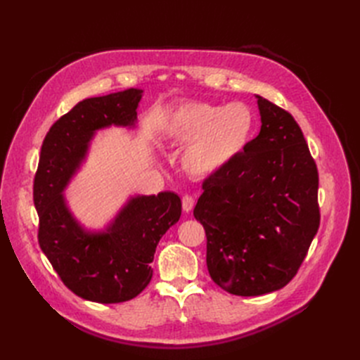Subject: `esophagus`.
I'll use <instances>...</instances> for the list:
<instances>
[{
	"mask_svg": "<svg viewBox=\"0 0 360 360\" xmlns=\"http://www.w3.org/2000/svg\"><path fill=\"white\" fill-rule=\"evenodd\" d=\"M181 202H183V210H184V212H186V213L192 212L193 205H195V200H193V197H191V195H184L183 200H181Z\"/></svg>",
	"mask_w": 360,
	"mask_h": 360,
	"instance_id": "34e87169",
	"label": "esophagus"
}]
</instances>
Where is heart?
Masks as SVG:
<instances>
[{
  "mask_svg": "<svg viewBox=\"0 0 360 360\" xmlns=\"http://www.w3.org/2000/svg\"><path fill=\"white\" fill-rule=\"evenodd\" d=\"M255 117L243 103L186 102L165 126L171 146L184 147L183 168L192 176H210L240 156L254 135Z\"/></svg>",
  "mask_w": 360,
  "mask_h": 360,
  "instance_id": "b5f03b06",
  "label": "heart"
}]
</instances>
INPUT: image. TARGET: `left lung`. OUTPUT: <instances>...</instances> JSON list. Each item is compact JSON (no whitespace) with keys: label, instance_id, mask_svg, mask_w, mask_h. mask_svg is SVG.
<instances>
[{"label":"left lung","instance_id":"obj_1","mask_svg":"<svg viewBox=\"0 0 360 360\" xmlns=\"http://www.w3.org/2000/svg\"><path fill=\"white\" fill-rule=\"evenodd\" d=\"M261 130L202 183L193 209L207 269L236 296H261L296 276L320 226L319 171L292 115L257 96Z\"/></svg>","mask_w":360,"mask_h":360}]
</instances>
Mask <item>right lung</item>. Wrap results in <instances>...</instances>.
I'll return each instance as SVG.
<instances>
[{
    "mask_svg": "<svg viewBox=\"0 0 360 360\" xmlns=\"http://www.w3.org/2000/svg\"><path fill=\"white\" fill-rule=\"evenodd\" d=\"M143 90L129 89L75 105L43 141L32 198L39 214V245L63 284L97 303L136 297L153 276L160 237L180 219L174 192L130 198L102 233H86L69 212L63 191L85 158L96 130L134 126Z\"/></svg>",
    "mask_w": 360,
    "mask_h": 360,
    "instance_id": "1",
    "label": "right lung"
}]
</instances>
